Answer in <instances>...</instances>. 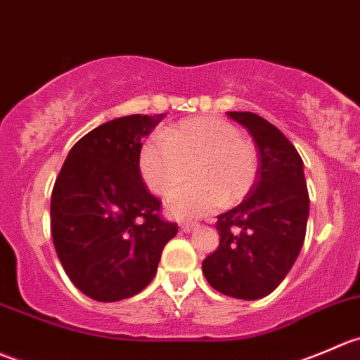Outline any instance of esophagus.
<instances>
[{
	"instance_id": "obj_1",
	"label": "esophagus",
	"mask_w": 360,
	"mask_h": 360,
	"mask_svg": "<svg viewBox=\"0 0 360 360\" xmlns=\"http://www.w3.org/2000/svg\"><path fill=\"white\" fill-rule=\"evenodd\" d=\"M195 227V224H192V222H184V224H180V229L184 231V233H191L192 229H194Z\"/></svg>"
}]
</instances>
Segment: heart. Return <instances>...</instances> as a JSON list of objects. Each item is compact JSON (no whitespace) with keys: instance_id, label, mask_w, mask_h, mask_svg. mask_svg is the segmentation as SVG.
Wrapping results in <instances>:
<instances>
[{"instance_id":"obj_1","label":"heart","mask_w":360,"mask_h":360,"mask_svg":"<svg viewBox=\"0 0 360 360\" xmlns=\"http://www.w3.org/2000/svg\"><path fill=\"white\" fill-rule=\"evenodd\" d=\"M138 168L147 187L169 195L188 180L168 202L175 217H201L243 201L257 180L259 159L254 143L241 138L234 124L219 117L181 120L165 131V138L145 141Z\"/></svg>"}]
</instances>
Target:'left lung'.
Listing matches in <instances>:
<instances>
[{
	"label": "left lung",
	"instance_id": "1",
	"mask_svg": "<svg viewBox=\"0 0 360 360\" xmlns=\"http://www.w3.org/2000/svg\"><path fill=\"white\" fill-rule=\"evenodd\" d=\"M227 117L257 145V180L236 208L217 217L220 243L202 261V273L224 296L254 301L271 294L296 262L309 198L301 155L278 127L252 112Z\"/></svg>",
	"mask_w": 360,
	"mask_h": 360
}]
</instances>
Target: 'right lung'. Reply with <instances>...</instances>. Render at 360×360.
I'll use <instances>...</instances> for the list:
<instances>
[{"label":"right lung","mask_w":360,"mask_h":360,"mask_svg":"<svg viewBox=\"0 0 360 360\" xmlns=\"http://www.w3.org/2000/svg\"><path fill=\"white\" fill-rule=\"evenodd\" d=\"M162 117L138 113L101 124L73 145L56 179L52 240L66 275L91 300L141 292L179 233L161 217V201L138 168L141 140Z\"/></svg>","instance_id":"add662e5"}]
</instances>
